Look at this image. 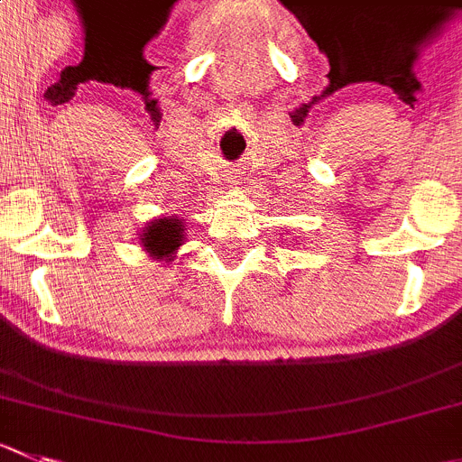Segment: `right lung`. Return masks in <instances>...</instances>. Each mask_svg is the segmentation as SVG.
Here are the masks:
<instances>
[{
    "label": "right lung",
    "mask_w": 462,
    "mask_h": 462,
    "mask_svg": "<svg viewBox=\"0 0 462 462\" xmlns=\"http://www.w3.org/2000/svg\"><path fill=\"white\" fill-rule=\"evenodd\" d=\"M140 247L153 258V261H174L177 249L186 243V226L177 215H161L149 219L138 234Z\"/></svg>",
    "instance_id": "1"
}]
</instances>
